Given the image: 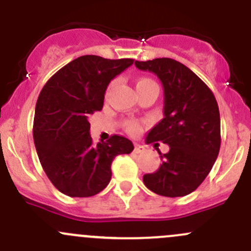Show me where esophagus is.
I'll use <instances>...</instances> for the list:
<instances>
[{
    "instance_id": "34e87169",
    "label": "esophagus",
    "mask_w": 251,
    "mask_h": 251,
    "mask_svg": "<svg viewBox=\"0 0 251 251\" xmlns=\"http://www.w3.org/2000/svg\"><path fill=\"white\" fill-rule=\"evenodd\" d=\"M144 151H146V148H144L143 146H141V144H137V143L135 144V151H136V153H137V154L143 153Z\"/></svg>"
}]
</instances>
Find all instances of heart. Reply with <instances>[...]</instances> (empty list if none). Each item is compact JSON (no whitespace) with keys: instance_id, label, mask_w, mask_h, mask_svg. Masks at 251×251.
<instances>
[{"instance_id":"1","label":"heart","mask_w":251,"mask_h":251,"mask_svg":"<svg viewBox=\"0 0 251 251\" xmlns=\"http://www.w3.org/2000/svg\"><path fill=\"white\" fill-rule=\"evenodd\" d=\"M151 83H155V82H154L151 78L141 77V78H138L137 81H136V87H141V86L151 85ZM155 85H156V83H155ZM126 128H127L128 132L133 133V135H135V133H138V132H140V130H141L140 125H138L136 121H128V123L126 124Z\"/></svg>"}]
</instances>
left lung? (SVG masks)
Listing matches in <instances>:
<instances>
[{
    "mask_svg": "<svg viewBox=\"0 0 251 251\" xmlns=\"http://www.w3.org/2000/svg\"><path fill=\"white\" fill-rule=\"evenodd\" d=\"M140 70L159 77L164 88V118L146 142L170 147L160 168L146 174L148 189L163 197H184L196 191L212 169L221 144L220 111L214 93L191 69L171 58L136 60Z\"/></svg>",
    "mask_w": 251,
    "mask_h": 251,
    "instance_id": "left-lung-1",
    "label": "left lung"
}]
</instances>
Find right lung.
Masks as SVG:
<instances>
[{"label":"right lung","instance_id":"add662e5","mask_svg":"<svg viewBox=\"0 0 251 251\" xmlns=\"http://www.w3.org/2000/svg\"><path fill=\"white\" fill-rule=\"evenodd\" d=\"M133 59L82 55L58 70L42 88L34 118V143L53 186L69 197H92L108 186L111 163L132 142L114 135L92 143L88 119L102 110L108 85Z\"/></svg>","mask_w":251,"mask_h":251}]
</instances>
